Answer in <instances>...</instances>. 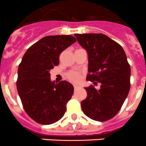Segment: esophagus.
Listing matches in <instances>:
<instances>
[{"label": "esophagus", "mask_w": 146, "mask_h": 146, "mask_svg": "<svg viewBox=\"0 0 146 146\" xmlns=\"http://www.w3.org/2000/svg\"><path fill=\"white\" fill-rule=\"evenodd\" d=\"M79 88V86H74V91L75 90H77V89Z\"/></svg>", "instance_id": "esophagus-1"}]
</instances>
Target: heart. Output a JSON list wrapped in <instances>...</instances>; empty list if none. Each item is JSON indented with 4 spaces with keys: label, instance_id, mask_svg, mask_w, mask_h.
Segmentation results:
<instances>
[{
    "label": "heart",
    "instance_id": "1",
    "mask_svg": "<svg viewBox=\"0 0 146 146\" xmlns=\"http://www.w3.org/2000/svg\"><path fill=\"white\" fill-rule=\"evenodd\" d=\"M66 79L69 81V82L77 84L79 83L82 79V74L80 72H76V71H70L66 74Z\"/></svg>",
    "mask_w": 146,
    "mask_h": 146
}]
</instances>
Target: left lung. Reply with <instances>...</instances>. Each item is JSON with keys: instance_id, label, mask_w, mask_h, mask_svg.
Here are the masks:
<instances>
[{"instance_id": "obj_1", "label": "left lung", "mask_w": 146, "mask_h": 146, "mask_svg": "<svg viewBox=\"0 0 146 146\" xmlns=\"http://www.w3.org/2000/svg\"><path fill=\"white\" fill-rule=\"evenodd\" d=\"M88 55L87 97L81 102L82 112L94 121H106L119 112L130 89L131 69L123 47L102 33L75 34Z\"/></svg>"}]
</instances>
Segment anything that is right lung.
Returning a JSON list of instances; mask_svg holds the SVG:
<instances>
[{"label":"right lung","instance_id":"right-lung-1","mask_svg":"<svg viewBox=\"0 0 146 146\" xmlns=\"http://www.w3.org/2000/svg\"><path fill=\"white\" fill-rule=\"evenodd\" d=\"M76 42L71 35L48 36L28 49L18 67L17 89L25 111L43 125L57 122L64 116L74 88L66 81L55 84L50 72L59 64V56Z\"/></svg>","mask_w":146,"mask_h":146}]
</instances>
